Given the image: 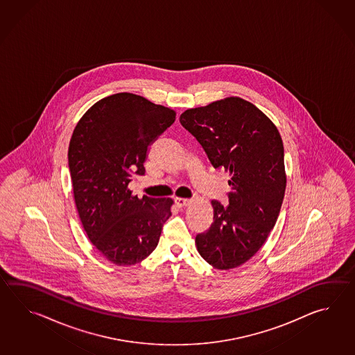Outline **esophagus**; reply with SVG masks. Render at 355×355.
Masks as SVG:
<instances>
[{
	"mask_svg": "<svg viewBox=\"0 0 355 355\" xmlns=\"http://www.w3.org/2000/svg\"><path fill=\"white\" fill-rule=\"evenodd\" d=\"M191 203L190 199H182V198H175V204L179 207V208H185Z\"/></svg>",
	"mask_w": 355,
	"mask_h": 355,
	"instance_id": "1",
	"label": "esophagus"
}]
</instances>
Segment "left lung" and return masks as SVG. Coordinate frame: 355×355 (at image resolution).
I'll list each match as a JSON object with an SVG mask.
<instances>
[{"mask_svg":"<svg viewBox=\"0 0 355 355\" xmlns=\"http://www.w3.org/2000/svg\"><path fill=\"white\" fill-rule=\"evenodd\" d=\"M180 123L213 167L230 173V205L211 200L213 223L196 234V245L213 268L234 269L257 254L279 216L287 185L279 130L259 107L239 96L188 109Z\"/></svg>","mask_w":355,"mask_h":355,"instance_id":"left-lung-1","label":"left lung"}]
</instances>
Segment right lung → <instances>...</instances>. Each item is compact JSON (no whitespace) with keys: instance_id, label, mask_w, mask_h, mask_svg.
<instances>
[{"instance_id":"obj_1","label":"right lung","mask_w":355,"mask_h":355,"mask_svg":"<svg viewBox=\"0 0 355 355\" xmlns=\"http://www.w3.org/2000/svg\"><path fill=\"white\" fill-rule=\"evenodd\" d=\"M176 119L166 106L130 92L98 100L76 124L68 165L76 208L91 243L118 266L138 264L159 243L174 200L138 198L148 146Z\"/></svg>"}]
</instances>
